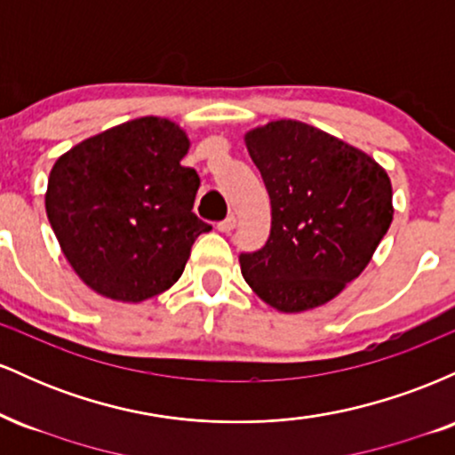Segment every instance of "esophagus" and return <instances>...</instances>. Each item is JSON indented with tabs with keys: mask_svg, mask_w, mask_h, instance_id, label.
<instances>
[{
	"mask_svg": "<svg viewBox=\"0 0 455 455\" xmlns=\"http://www.w3.org/2000/svg\"><path fill=\"white\" fill-rule=\"evenodd\" d=\"M235 224H237V218H235L233 213H231V216L224 218L222 222H218V231H220V233H231L233 228H235Z\"/></svg>",
	"mask_w": 455,
	"mask_h": 455,
	"instance_id": "esophagus-1",
	"label": "esophagus"
}]
</instances>
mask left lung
<instances>
[{
  "instance_id": "1",
  "label": "left lung",
  "mask_w": 455,
  "mask_h": 455,
  "mask_svg": "<svg viewBox=\"0 0 455 455\" xmlns=\"http://www.w3.org/2000/svg\"><path fill=\"white\" fill-rule=\"evenodd\" d=\"M245 148L271 201L269 239L257 252L239 254L245 282L280 312L327 304L362 274L387 233V171L295 119L250 130Z\"/></svg>"
}]
</instances>
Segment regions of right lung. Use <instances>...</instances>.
<instances>
[{
    "label": "right lung",
    "mask_w": 455,
    "mask_h": 455,
    "mask_svg": "<svg viewBox=\"0 0 455 455\" xmlns=\"http://www.w3.org/2000/svg\"><path fill=\"white\" fill-rule=\"evenodd\" d=\"M188 149L175 122L139 117L57 158L46 216L68 263L98 295L139 304L164 293L195 239L212 231L192 212L201 180L181 166Z\"/></svg>",
    "instance_id": "obj_1"
}]
</instances>
